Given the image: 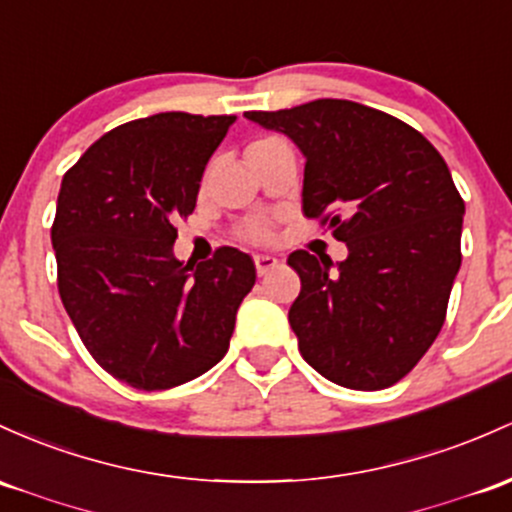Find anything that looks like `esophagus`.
<instances>
[{
    "instance_id": "esophagus-1",
    "label": "esophagus",
    "mask_w": 512,
    "mask_h": 512,
    "mask_svg": "<svg viewBox=\"0 0 512 512\" xmlns=\"http://www.w3.org/2000/svg\"><path fill=\"white\" fill-rule=\"evenodd\" d=\"M277 267H279V260L274 255H255V269L260 277H265V274H269Z\"/></svg>"
}]
</instances>
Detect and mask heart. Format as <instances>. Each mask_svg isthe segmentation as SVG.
I'll use <instances>...</instances> for the list:
<instances>
[{
	"label": "heart",
	"mask_w": 512,
	"mask_h": 512,
	"mask_svg": "<svg viewBox=\"0 0 512 512\" xmlns=\"http://www.w3.org/2000/svg\"><path fill=\"white\" fill-rule=\"evenodd\" d=\"M272 140L274 138H260V140H255V143H250V148H247V150L260 148V145L272 143ZM245 235L250 240H257V243H265V240H269V228L265 226V223H250V226L245 228Z\"/></svg>",
	"instance_id": "b5f03b06"
}]
</instances>
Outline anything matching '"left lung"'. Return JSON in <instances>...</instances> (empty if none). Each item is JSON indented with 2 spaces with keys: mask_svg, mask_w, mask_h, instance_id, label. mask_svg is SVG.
Returning a JSON list of instances; mask_svg holds the SVG:
<instances>
[{
  "mask_svg": "<svg viewBox=\"0 0 512 512\" xmlns=\"http://www.w3.org/2000/svg\"><path fill=\"white\" fill-rule=\"evenodd\" d=\"M247 119L299 145L303 213L328 223L347 260L289 255V308L303 359L333 384L379 391L430 350L462 265L464 201L447 162L408 123L347 99Z\"/></svg>",
  "mask_w": 512,
  "mask_h": 512,
  "instance_id": "8db88e82",
  "label": "left lung"
}]
</instances>
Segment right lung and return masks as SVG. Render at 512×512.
<instances>
[{
  "label": "right lung",
  "instance_id": "right-lung-1",
  "mask_svg": "<svg viewBox=\"0 0 512 512\" xmlns=\"http://www.w3.org/2000/svg\"><path fill=\"white\" fill-rule=\"evenodd\" d=\"M233 121L184 111L128 121L60 184L50 228L60 299L89 355L133 389H172L221 362L255 284V262L235 247L196 267L172 252V221L194 211Z\"/></svg>",
  "mask_w": 512,
  "mask_h": 512
}]
</instances>
